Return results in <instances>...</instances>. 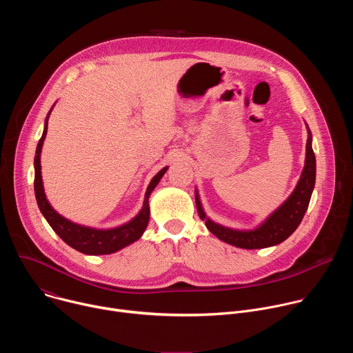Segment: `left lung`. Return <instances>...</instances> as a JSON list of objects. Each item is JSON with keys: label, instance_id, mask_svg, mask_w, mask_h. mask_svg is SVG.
Here are the masks:
<instances>
[{"label": "left lung", "instance_id": "left-lung-1", "mask_svg": "<svg viewBox=\"0 0 353 353\" xmlns=\"http://www.w3.org/2000/svg\"><path fill=\"white\" fill-rule=\"evenodd\" d=\"M307 125V124H306ZM307 143H306V159L305 168L300 174V179L292 191V194L286 198L285 203L278 207L263 223L251 230H239L223 226L221 223L214 222L204 212L203 204L199 201L198 191L195 190V204L199 218L205 222L208 230L215 234L219 240L240 248H265L271 245H276L286 240L300 225L303 219L312 192L316 184V157L312 146V131L307 125Z\"/></svg>", "mask_w": 353, "mask_h": 353}]
</instances>
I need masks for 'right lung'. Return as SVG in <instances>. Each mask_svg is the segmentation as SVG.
<instances>
[{
	"label": "right lung",
	"mask_w": 353,
	"mask_h": 353,
	"mask_svg": "<svg viewBox=\"0 0 353 353\" xmlns=\"http://www.w3.org/2000/svg\"><path fill=\"white\" fill-rule=\"evenodd\" d=\"M54 106V105H53ZM53 108L50 109L46 121H44V130L41 134V138L36 148V155H34V195L40 212L52 226V229L72 248L78 250L79 253L88 254V256H103V254H112L116 251L130 245L131 243L137 241L142 233L145 232L148 222H149V195L155 190L166 170L168 166L163 168L154 179L150 180L141 211L137 216H134L130 222L112 228V229H96L90 226H83L79 223H74L60 215L52 205H50L48 199L46 198L44 188H43V180H41V165H40V155H41V146L47 134V124L48 117L52 113Z\"/></svg>",
	"instance_id": "add662e5"
}]
</instances>
